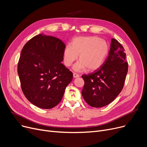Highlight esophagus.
Listing matches in <instances>:
<instances>
[{
    "instance_id": "34e87169",
    "label": "esophagus",
    "mask_w": 147,
    "mask_h": 147,
    "mask_svg": "<svg viewBox=\"0 0 147 147\" xmlns=\"http://www.w3.org/2000/svg\"><path fill=\"white\" fill-rule=\"evenodd\" d=\"M79 76H80V75H79V74H77V73H73V77H74V78H79Z\"/></svg>"
}]
</instances>
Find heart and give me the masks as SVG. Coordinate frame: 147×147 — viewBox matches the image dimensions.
<instances>
[{"label":"heart","instance_id":"obj_1","mask_svg":"<svg viewBox=\"0 0 147 147\" xmlns=\"http://www.w3.org/2000/svg\"><path fill=\"white\" fill-rule=\"evenodd\" d=\"M109 45L96 36H80L73 38L71 45H67L63 51L64 63L69 67L78 58L74 69L82 71L87 68L91 71L102 65L109 52Z\"/></svg>","mask_w":147,"mask_h":147}]
</instances>
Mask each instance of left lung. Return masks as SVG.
I'll return each instance as SVG.
<instances>
[{"mask_svg":"<svg viewBox=\"0 0 147 147\" xmlns=\"http://www.w3.org/2000/svg\"><path fill=\"white\" fill-rule=\"evenodd\" d=\"M125 50L112 38L109 56L99 68L83 74L82 96L90 106L99 108L113 102L120 93L128 71Z\"/></svg>","mask_w":147,"mask_h":147,"instance_id":"1","label":"left lung"}]
</instances>
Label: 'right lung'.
<instances>
[{
	"mask_svg": "<svg viewBox=\"0 0 147 147\" xmlns=\"http://www.w3.org/2000/svg\"><path fill=\"white\" fill-rule=\"evenodd\" d=\"M64 43L55 37L39 34L24 46L18 63L23 94L28 101L43 109L57 105L73 73L61 62Z\"/></svg>",
	"mask_w": 147,
	"mask_h": 147,
	"instance_id": "add662e5",
	"label": "right lung"
}]
</instances>
